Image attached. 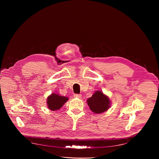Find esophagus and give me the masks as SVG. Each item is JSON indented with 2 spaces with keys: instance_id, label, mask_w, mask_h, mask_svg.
<instances>
[{
  "instance_id": "1",
  "label": "esophagus",
  "mask_w": 159,
  "mask_h": 159,
  "mask_svg": "<svg viewBox=\"0 0 159 159\" xmlns=\"http://www.w3.org/2000/svg\"><path fill=\"white\" fill-rule=\"evenodd\" d=\"M81 94H74V98H79V99H80V98H81Z\"/></svg>"
}]
</instances>
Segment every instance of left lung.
I'll return each instance as SVG.
<instances>
[{
    "label": "left lung",
    "instance_id": "8db88e82",
    "mask_svg": "<svg viewBox=\"0 0 159 159\" xmlns=\"http://www.w3.org/2000/svg\"><path fill=\"white\" fill-rule=\"evenodd\" d=\"M87 103L90 109L96 114H101L107 111L111 105L109 97L101 90H96L92 97L87 100Z\"/></svg>",
    "mask_w": 159,
    "mask_h": 159
}]
</instances>
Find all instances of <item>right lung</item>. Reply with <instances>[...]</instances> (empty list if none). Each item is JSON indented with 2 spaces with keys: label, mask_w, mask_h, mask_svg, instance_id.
<instances>
[{
  "label": "right lung",
  "mask_w": 159,
  "mask_h": 159,
  "mask_svg": "<svg viewBox=\"0 0 159 159\" xmlns=\"http://www.w3.org/2000/svg\"><path fill=\"white\" fill-rule=\"evenodd\" d=\"M69 99L68 97L62 96L53 93L47 98V107L51 111L59 110Z\"/></svg>",
  "instance_id": "obj_1"
}]
</instances>
